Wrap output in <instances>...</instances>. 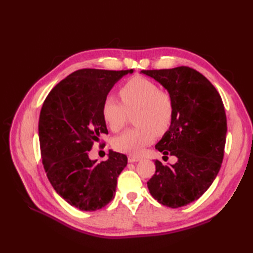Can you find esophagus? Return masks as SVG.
Returning <instances> with one entry per match:
<instances>
[{
    "label": "esophagus",
    "mask_w": 253,
    "mask_h": 253,
    "mask_svg": "<svg viewBox=\"0 0 253 253\" xmlns=\"http://www.w3.org/2000/svg\"><path fill=\"white\" fill-rule=\"evenodd\" d=\"M127 160H128V163H136V162H139L140 157L139 156H135V155H128L127 156Z\"/></svg>",
    "instance_id": "34e87169"
}]
</instances>
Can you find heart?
<instances>
[{
    "instance_id": "heart-1",
    "label": "heart",
    "mask_w": 253,
    "mask_h": 253,
    "mask_svg": "<svg viewBox=\"0 0 253 253\" xmlns=\"http://www.w3.org/2000/svg\"><path fill=\"white\" fill-rule=\"evenodd\" d=\"M124 102L108 95L102 103V116L113 132H118L126 124L128 114L137 111L135 124L139 127L129 128L113 140V148L121 153L140 154L151 144L156 134L169 129L174 116V100L170 93L140 76L129 78L119 89Z\"/></svg>"
}]
</instances>
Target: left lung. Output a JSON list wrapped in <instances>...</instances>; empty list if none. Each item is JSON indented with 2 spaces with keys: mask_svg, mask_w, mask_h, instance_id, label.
Instances as JSON below:
<instances>
[{
  "mask_svg": "<svg viewBox=\"0 0 253 253\" xmlns=\"http://www.w3.org/2000/svg\"><path fill=\"white\" fill-rule=\"evenodd\" d=\"M168 89L174 100L169 131L155 148L176 156L174 165L155 160L147 182L164 206L179 208L198 200L215 179L224 158L227 118L220 95L200 72L188 66L141 71Z\"/></svg>",
  "mask_w": 253,
  "mask_h": 253,
  "instance_id": "obj_1",
  "label": "left lung"
}]
</instances>
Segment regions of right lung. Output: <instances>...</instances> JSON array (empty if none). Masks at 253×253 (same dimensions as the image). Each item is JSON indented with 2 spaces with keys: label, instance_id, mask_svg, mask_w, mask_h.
<instances>
[{
  "label": "right lung",
  "instance_id": "obj_1",
  "mask_svg": "<svg viewBox=\"0 0 253 253\" xmlns=\"http://www.w3.org/2000/svg\"><path fill=\"white\" fill-rule=\"evenodd\" d=\"M133 70L83 68L53 87L39 118L42 164L56 192L81 211L103 208L113 198L117 177L127 157L110 151L109 159L97 163L88 152L101 134H109L102 103L122 76Z\"/></svg>",
  "mask_w": 253,
  "mask_h": 253
}]
</instances>
